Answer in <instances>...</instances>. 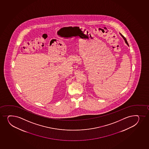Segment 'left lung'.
<instances>
[{"label": "left lung", "instance_id": "obj_1", "mask_svg": "<svg viewBox=\"0 0 149 149\" xmlns=\"http://www.w3.org/2000/svg\"><path fill=\"white\" fill-rule=\"evenodd\" d=\"M121 34V35L122 37H123V39H124V40H125V42H126V43L128 45V46H129L128 43V42H127V41L126 39V38H125V37H124V36H123V35H122L121 34Z\"/></svg>", "mask_w": 149, "mask_h": 149}]
</instances>
